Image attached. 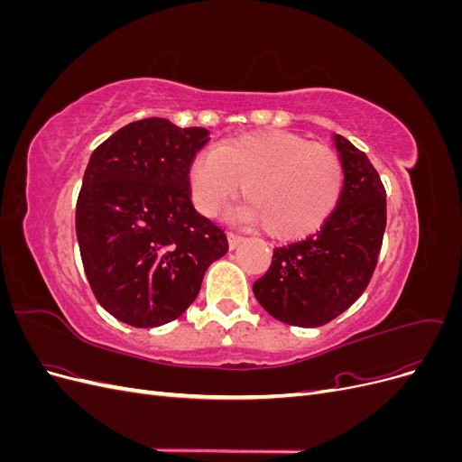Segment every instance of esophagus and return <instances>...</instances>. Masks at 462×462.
I'll return each mask as SVG.
<instances>
[{"mask_svg": "<svg viewBox=\"0 0 462 462\" xmlns=\"http://www.w3.org/2000/svg\"><path fill=\"white\" fill-rule=\"evenodd\" d=\"M227 241H229V248L233 250V248H236L245 241V236L243 235H236V233H229L227 235Z\"/></svg>", "mask_w": 462, "mask_h": 462, "instance_id": "esophagus-1", "label": "esophagus"}]
</instances>
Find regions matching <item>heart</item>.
Segmentation results:
<instances>
[{
	"mask_svg": "<svg viewBox=\"0 0 462 462\" xmlns=\"http://www.w3.org/2000/svg\"><path fill=\"white\" fill-rule=\"evenodd\" d=\"M192 200L202 214L216 216L241 192L246 217L262 221L279 241L318 231L337 208L345 171L329 144L310 143L299 133L265 129L245 133L200 153L189 170Z\"/></svg>",
	"mask_w": 462,
	"mask_h": 462,
	"instance_id": "obj_1",
	"label": "heart"
}]
</instances>
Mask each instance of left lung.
Returning a JSON list of instances; mask_svg holds the SVG:
<instances>
[{
    "instance_id": "8db88e82",
    "label": "left lung",
    "mask_w": 462,
    "mask_h": 462,
    "mask_svg": "<svg viewBox=\"0 0 462 462\" xmlns=\"http://www.w3.org/2000/svg\"><path fill=\"white\" fill-rule=\"evenodd\" d=\"M345 183L319 231L273 250L253 285L263 310L289 326L318 328L343 314L368 287L387 223L385 189L375 167L345 136H333Z\"/></svg>"
}]
</instances>
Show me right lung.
I'll return each mask as SVG.
<instances>
[{"label":"right lung","mask_w":462,"mask_h":462,"mask_svg":"<svg viewBox=\"0 0 462 462\" xmlns=\"http://www.w3.org/2000/svg\"><path fill=\"white\" fill-rule=\"evenodd\" d=\"M162 117L125 125L97 146L77 200V239L96 300L133 328L177 319L199 297L227 236L190 200L189 170L209 141Z\"/></svg>","instance_id":"obj_1"}]
</instances>
